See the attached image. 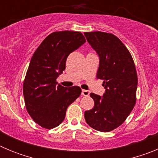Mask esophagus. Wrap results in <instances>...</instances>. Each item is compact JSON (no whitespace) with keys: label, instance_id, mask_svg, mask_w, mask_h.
Listing matches in <instances>:
<instances>
[{"label":"esophagus","instance_id":"34e87169","mask_svg":"<svg viewBox=\"0 0 158 158\" xmlns=\"http://www.w3.org/2000/svg\"><path fill=\"white\" fill-rule=\"evenodd\" d=\"M81 95L84 96H88L89 95V91L85 90V89H82L81 91Z\"/></svg>","mask_w":158,"mask_h":158}]
</instances>
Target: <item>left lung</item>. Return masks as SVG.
<instances>
[{
    "mask_svg": "<svg viewBox=\"0 0 158 158\" xmlns=\"http://www.w3.org/2000/svg\"><path fill=\"white\" fill-rule=\"evenodd\" d=\"M88 43L100 58L96 77L104 81L103 96L91 93L93 109L85 118L96 131L108 132L126 120L136 103L138 76L135 62L121 40L111 33L85 32Z\"/></svg>",
    "mask_w": 158,
    "mask_h": 158,
    "instance_id": "left-lung-1",
    "label": "left lung"
}]
</instances>
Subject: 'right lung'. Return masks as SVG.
I'll list each match as a JSON object with an SVG mask.
<instances>
[{
    "label": "right lung",
    "instance_id": "right-lung-1",
    "mask_svg": "<svg viewBox=\"0 0 158 158\" xmlns=\"http://www.w3.org/2000/svg\"><path fill=\"white\" fill-rule=\"evenodd\" d=\"M85 42L81 32L55 31L35 51L23 81V93L27 112L42 127L52 129L60 125L67 107L80 96V87H63L56 80L65 70L69 54Z\"/></svg>",
    "mask_w": 158,
    "mask_h": 158
}]
</instances>
